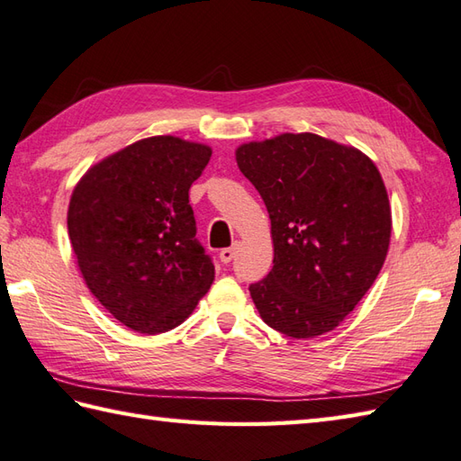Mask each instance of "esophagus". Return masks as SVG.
Here are the masks:
<instances>
[{"instance_id": "esophagus-1", "label": "esophagus", "mask_w": 461, "mask_h": 461, "mask_svg": "<svg viewBox=\"0 0 461 461\" xmlns=\"http://www.w3.org/2000/svg\"><path fill=\"white\" fill-rule=\"evenodd\" d=\"M238 248H240L238 241H235V243L231 245V248H223V249L220 251V261L226 263V265L231 263L233 257H235V251H238Z\"/></svg>"}]
</instances>
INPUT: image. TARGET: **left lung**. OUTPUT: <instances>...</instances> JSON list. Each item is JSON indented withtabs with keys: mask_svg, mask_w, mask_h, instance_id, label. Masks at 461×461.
Segmentation results:
<instances>
[{
	"mask_svg": "<svg viewBox=\"0 0 461 461\" xmlns=\"http://www.w3.org/2000/svg\"><path fill=\"white\" fill-rule=\"evenodd\" d=\"M235 158L271 218L273 269L249 285L263 322L298 339L326 334L387 257L391 206L377 167L314 133L241 145Z\"/></svg>",
	"mask_w": 461,
	"mask_h": 461,
	"instance_id": "obj_1",
	"label": "left lung"
}]
</instances>
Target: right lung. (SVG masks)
Returning a JSON list of instances; mask_svg holds the SVG:
<instances>
[{
    "instance_id": "1",
    "label": "right lung",
    "mask_w": 461,
    "mask_h": 461,
    "mask_svg": "<svg viewBox=\"0 0 461 461\" xmlns=\"http://www.w3.org/2000/svg\"><path fill=\"white\" fill-rule=\"evenodd\" d=\"M212 149L158 135L82 176L68 235L90 293L127 328L160 334L185 322L213 281L188 190Z\"/></svg>"
}]
</instances>
